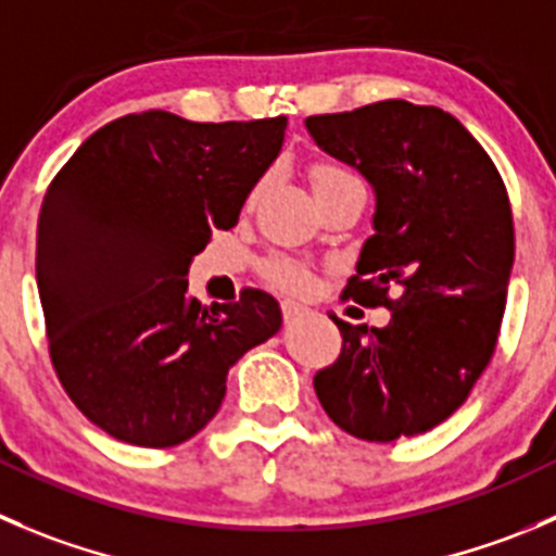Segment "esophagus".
Here are the masks:
<instances>
[{"mask_svg": "<svg viewBox=\"0 0 556 556\" xmlns=\"http://www.w3.org/2000/svg\"><path fill=\"white\" fill-rule=\"evenodd\" d=\"M304 315H309V309L304 304H299V301H282V317L288 323L301 320Z\"/></svg>", "mask_w": 556, "mask_h": 556, "instance_id": "esophagus-1", "label": "esophagus"}]
</instances>
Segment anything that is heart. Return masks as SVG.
Instances as JSON below:
<instances>
[{"label": "heart", "mask_w": 556, "mask_h": 556, "mask_svg": "<svg viewBox=\"0 0 556 556\" xmlns=\"http://www.w3.org/2000/svg\"><path fill=\"white\" fill-rule=\"evenodd\" d=\"M344 179H353V176H350L348 170L339 168V165L323 163L312 168V187H315V192L326 190V187ZM263 274L268 277V282L279 285V288L285 290H306L312 285L309 268L290 261V257H271V261H266V266H263Z\"/></svg>", "instance_id": "1"}]
</instances>
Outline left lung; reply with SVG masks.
I'll use <instances>...</instances> for the list:
<instances>
[{"label": "left lung", "mask_w": 556, "mask_h": 556, "mask_svg": "<svg viewBox=\"0 0 556 556\" xmlns=\"http://www.w3.org/2000/svg\"><path fill=\"white\" fill-rule=\"evenodd\" d=\"M306 129L375 190V236L344 299L391 309L382 328L331 315L342 353L315 375L317 399L358 440L429 432L497 348L516 247L508 190L465 124L434 105L382 100L309 116Z\"/></svg>", "instance_id": "left-lung-1"}]
</instances>
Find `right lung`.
<instances>
[{
  "label": "right lung",
  "mask_w": 556,
  "mask_h": 556,
  "mask_svg": "<svg viewBox=\"0 0 556 556\" xmlns=\"http://www.w3.org/2000/svg\"><path fill=\"white\" fill-rule=\"evenodd\" d=\"M288 118L201 124L168 111L116 118L53 176L37 219L48 353L75 407L111 438L170 448L225 399L228 369L282 326L255 288L203 306L187 268L239 223Z\"/></svg>",
  "instance_id": "obj_1"
}]
</instances>
